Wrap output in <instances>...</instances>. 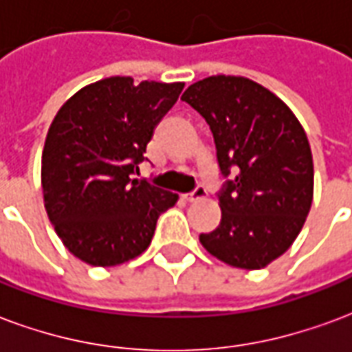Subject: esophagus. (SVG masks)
Masks as SVG:
<instances>
[{"label":"esophagus","instance_id":"34e87169","mask_svg":"<svg viewBox=\"0 0 352 352\" xmlns=\"http://www.w3.org/2000/svg\"><path fill=\"white\" fill-rule=\"evenodd\" d=\"M204 195H206V189H204V186H197L193 191H191V193L184 195V201L195 202V201H199V199H202Z\"/></svg>","mask_w":352,"mask_h":352}]
</instances>
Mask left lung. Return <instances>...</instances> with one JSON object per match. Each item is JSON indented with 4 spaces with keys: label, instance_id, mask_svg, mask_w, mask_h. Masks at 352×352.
<instances>
[{
    "label": "left lung",
    "instance_id": "obj_1",
    "mask_svg": "<svg viewBox=\"0 0 352 352\" xmlns=\"http://www.w3.org/2000/svg\"><path fill=\"white\" fill-rule=\"evenodd\" d=\"M214 135L219 227L199 240L223 263L258 270L291 248L313 201L309 142L291 109L243 76H208L182 95Z\"/></svg>",
    "mask_w": 352,
    "mask_h": 352
}]
</instances>
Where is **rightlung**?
Here are the masks:
<instances>
[{
    "label": "right lung",
    "instance_id": "add662e5",
    "mask_svg": "<svg viewBox=\"0 0 352 352\" xmlns=\"http://www.w3.org/2000/svg\"><path fill=\"white\" fill-rule=\"evenodd\" d=\"M182 82L112 76L89 84L54 118L43 150L45 208L63 245L91 266H116L150 245L178 195L131 179Z\"/></svg>",
    "mask_w": 352,
    "mask_h": 352
}]
</instances>
